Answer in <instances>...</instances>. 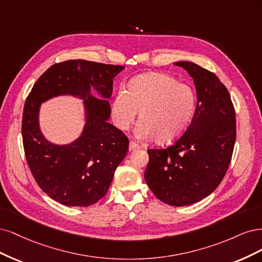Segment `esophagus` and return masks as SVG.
Segmentation results:
<instances>
[{
  "label": "esophagus",
  "mask_w": 262,
  "mask_h": 262,
  "mask_svg": "<svg viewBox=\"0 0 262 262\" xmlns=\"http://www.w3.org/2000/svg\"><path fill=\"white\" fill-rule=\"evenodd\" d=\"M139 148H140V146L138 145L137 142H135V141H130L129 142V147H128L129 151H135V150H137Z\"/></svg>",
  "instance_id": "obj_1"
}]
</instances>
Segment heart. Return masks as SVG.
Returning a JSON list of instances; mask_svg holds the SVG:
<instances>
[{
	"mask_svg": "<svg viewBox=\"0 0 262 262\" xmlns=\"http://www.w3.org/2000/svg\"><path fill=\"white\" fill-rule=\"evenodd\" d=\"M196 107V94L187 83L162 73L134 78L127 90L120 89L112 104L113 120L125 130L139 113L140 139L156 137L160 143L179 139L186 132Z\"/></svg>",
	"mask_w": 262,
	"mask_h": 262,
	"instance_id": "heart-1",
	"label": "heart"
}]
</instances>
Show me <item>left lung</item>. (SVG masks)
Returning a JSON list of instances; mask_svg holds the SVG:
<instances>
[{"instance_id":"1","label":"left lung","mask_w":262,"mask_h":262,"mask_svg":"<svg viewBox=\"0 0 262 262\" xmlns=\"http://www.w3.org/2000/svg\"><path fill=\"white\" fill-rule=\"evenodd\" d=\"M174 64L195 81V114L173 145L147 150L145 180L158 199L183 207L206 198L222 182L232 160L236 119L229 91L214 73L190 62Z\"/></svg>"}]
</instances>
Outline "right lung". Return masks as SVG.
<instances>
[{
    "mask_svg": "<svg viewBox=\"0 0 262 262\" xmlns=\"http://www.w3.org/2000/svg\"><path fill=\"white\" fill-rule=\"evenodd\" d=\"M124 69L86 60L56 63L40 76L26 99L21 122L25 157L39 187L62 205L88 207L103 198L127 154V136L106 121L110 103L89 95L94 87L103 98L111 97L113 78ZM66 93L88 98V123L77 141L55 146L39 133L38 106L50 97Z\"/></svg>",
    "mask_w": 262,
    "mask_h": 262,
    "instance_id": "add662e5",
    "label": "right lung"
}]
</instances>
